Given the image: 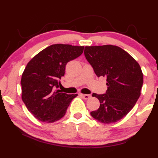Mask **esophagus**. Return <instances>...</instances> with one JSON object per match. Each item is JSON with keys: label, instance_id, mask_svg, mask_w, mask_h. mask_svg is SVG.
Masks as SVG:
<instances>
[{"label": "esophagus", "instance_id": "1", "mask_svg": "<svg viewBox=\"0 0 158 158\" xmlns=\"http://www.w3.org/2000/svg\"><path fill=\"white\" fill-rule=\"evenodd\" d=\"M81 95L82 96V98L85 99V100H88V99H89L91 96L90 95H88V94H81Z\"/></svg>", "mask_w": 158, "mask_h": 158}]
</instances>
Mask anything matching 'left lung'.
I'll return each instance as SVG.
<instances>
[{"mask_svg": "<svg viewBox=\"0 0 158 158\" xmlns=\"http://www.w3.org/2000/svg\"><path fill=\"white\" fill-rule=\"evenodd\" d=\"M84 55L96 75L106 77L108 85L105 94H93L100 105L90 115L102 123L118 121L131 111L141 95L143 79L139 64L114 45L85 47Z\"/></svg>", "mask_w": 158, "mask_h": 158, "instance_id": "1", "label": "left lung"}]
</instances>
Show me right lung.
I'll return each mask as SVG.
<instances>
[{
  "label": "right lung",
  "mask_w": 158,
  "mask_h": 158,
  "mask_svg": "<svg viewBox=\"0 0 158 158\" xmlns=\"http://www.w3.org/2000/svg\"><path fill=\"white\" fill-rule=\"evenodd\" d=\"M84 47L56 44L45 48L28 63L21 76V98L39 121L53 123L65 116L77 94L58 90L69 61L82 54Z\"/></svg>",
  "instance_id": "right-lung-1"
}]
</instances>
